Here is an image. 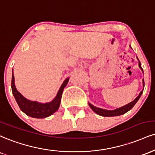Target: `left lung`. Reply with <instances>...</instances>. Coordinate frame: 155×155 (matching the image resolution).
<instances>
[{"label": "left lung", "mask_w": 155, "mask_h": 155, "mask_svg": "<svg viewBox=\"0 0 155 155\" xmlns=\"http://www.w3.org/2000/svg\"><path fill=\"white\" fill-rule=\"evenodd\" d=\"M139 66L143 72V69H142V68H141V63L139 61ZM143 86L144 87V81H143ZM143 90L141 91L140 93H139V96L134 99V100H133V101L130 102V103H128V104H127V105L123 106V107H119V108H118V109L113 110H105V109H102V108H100V107H95V106L92 105V104H90V103H89V107H91V109H92V110L94 112V113H96L97 114H98L99 115H101V116H104V117L118 116V115H123V114H124V113H127L128 111H129L130 110L132 109V107L135 105V104L137 103L138 100H139V99L140 98V97L141 96V94H142Z\"/></svg>", "instance_id": "1"}]
</instances>
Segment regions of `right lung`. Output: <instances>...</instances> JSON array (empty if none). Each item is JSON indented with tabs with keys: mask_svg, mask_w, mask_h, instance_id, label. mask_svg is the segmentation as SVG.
<instances>
[{
	"mask_svg": "<svg viewBox=\"0 0 155 155\" xmlns=\"http://www.w3.org/2000/svg\"><path fill=\"white\" fill-rule=\"evenodd\" d=\"M69 78L63 81L62 85L60 87L57 95L55 98L50 102L46 103H40L37 101H31L25 98L20 92H18L16 88L14 83V72L12 71V93L14 94L15 100L17 102L18 107L22 112H24L26 115L35 118H44L49 117L53 115L55 112H56L60 107L61 104V97L63 89L66 87L68 82Z\"/></svg>",
	"mask_w": 155,
	"mask_h": 155,
	"instance_id": "1",
	"label": "right lung"
}]
</instances>
